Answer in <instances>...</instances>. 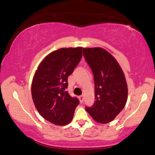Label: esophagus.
Wrapping results in <instances>:
<instances>
[{"label":"esophagus","instance_id":"obj_1","mask_svg":"<svg viewBox=\"0 0 155 155\" xmlns=\"http://www.w3.org/2000/svg\"><path fill=\"white\" fill-rule=\"evenodd\" d=\"M79 98L80 102H81V103H82V102H84V97L83 95H81V96H80Z\"/></svg>","mask_w":155,"mask_h":155}]
</instances>
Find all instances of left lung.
<instances>
[{"label":"left lung","mask_w":155,"mask_h":155,"mask_svg":"<svg viewBox=\"0 0 155 155\" xmlns=\"http://www.w3.org/2000/svg\"><path fill=\"white\" fill-rule=\"evenodd\" d=\"M83 52L93 72L95 87V102L86 110L97 123L107 124L114 120L127 101L124 73L116 59L103 48H83Z\"/></svg>","instance_id":"obj_1"}]
</instances>
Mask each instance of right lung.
I'll use <instances>...</instances> for the list:
<instances>
[{"mask_svg": "<svg viewBox=\"0 0 155 155\" xmlns=\"http://www.w3.org/2000/svg\"><path fill=\"white\" fill-rule=\"evenodd\" d=\"M82 57V48H61L41 61L31 83L35 107L43 118L58 126L69 124L79 101L67 91L68 77Z\"/></svg>", "mask_w": 155, "mask_h": 155, "instance_id": "obj_1", "label": "right lung"}]
</instances>
